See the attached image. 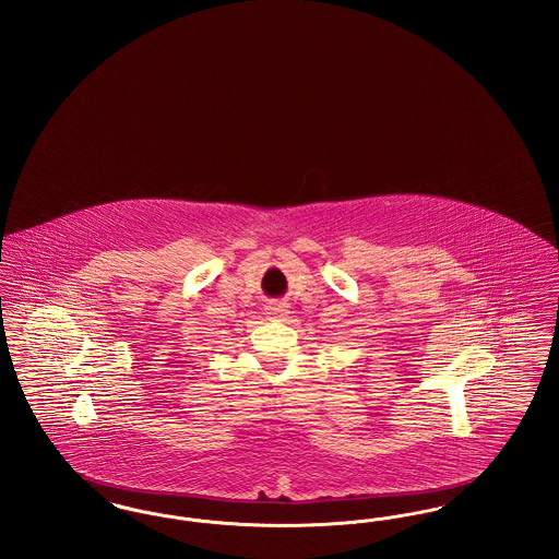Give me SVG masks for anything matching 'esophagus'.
Returning a JSON list of instances; mask_svg holds the SVG:
<instances>
[{
    "mask_svg": "<svg viewBox=\"0 0 559 559\" xmlns=\"http://www.w3.org/2000/svg\"><path fill=\"white\" fill-rule=\"evenodd\" d=\"M267 314H270V319L283 320L289 314V308L285 304H270Z\"/></svg>",
    "mask_w": 559,
    "mask_h": 559,
    "instance_id": "obj_1",
    "label": "esophagus"
}]
</instances>
